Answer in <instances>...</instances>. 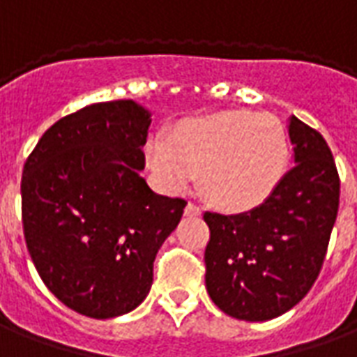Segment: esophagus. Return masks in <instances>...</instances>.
<instances>
[{"instance_id":"1","label":"esophagus","mask_w":357,"mask_h":357,"mask_svg":"<svg viewBox=\"0 0 357 357\" xmlns=\"http://www.w3.org/2000/svg\"><path fill=\"white\" fill-rule=\"evenodd\" d=\"M185 216H201V208L195 202H189L185 206Z\"/></svg>"}]
</instances>
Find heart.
Segmentation results:
<instances>
[{
	"label": "heart",
	"instance_id": "b5f03b06",
	"mask_svg": "<svg viewBox=\"0 0 357 357\" xmlns=\"http://www.w3.org/2000/svg\"><path fill=\"white\" fill-rule=\"evenodd\" d=\"M291 160L287 126L269 112L222 110L187 118L168 137L151 143L149 168L170 191L201 174L202 193L227 212L262 204L283 181Z\"/></svg>",
	"mask_w": 357,
	"mask_h": 357
}]
</instances>
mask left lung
Here are the masks:
<instances>
[{"label":"left lung","mask_w":357,"mask_h":357,"mask_svg":"<svg viewBox=\"0 0 357 357\" xmlns=\"http://www.w3.org/2000/svg\"><path fill=\"white\" fill-rule=\"evenodd\" d=\"M294 166L256 208L206 212V291L224 314L268 321L298 304L321 271L337 220L340 179L327 141L289 118Z\"/></svg>","instance_id":"left-lung-1"}]
</instances>
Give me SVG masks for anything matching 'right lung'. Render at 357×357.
I'll return each mask as SVG.
<instances>
[{"label":"right lung","instance_id":"obj_1","mask_svg":"<svg viewBox=\"0 0 357 357\" xmlns=\"http://www.w3.org/2000/svg\"><path fill=\"white\" fill-rule=\"evenodd\" d=\"M151 112L132 99L61 118L22 172V225L45 287L93 319L132 312L153 284L158 248L187 202L156 195L145 168Z\"/></svg>","mask_w":357,"mask_h":357}]
</instances>
